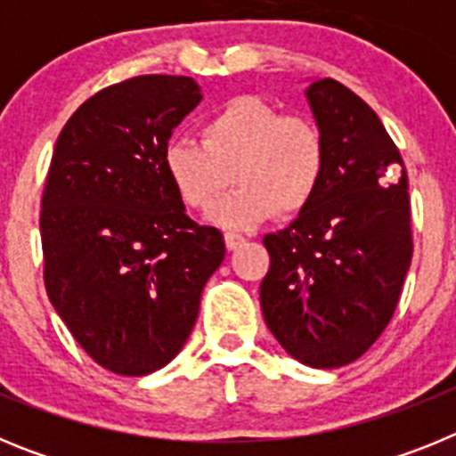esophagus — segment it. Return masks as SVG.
<instances>
[{"label": "esophagus", "mask_w": 456, "mask_h": 456, "mask_svg": "<svg viewBox=\"0 0 456 456\" xmlns=\"http://www.w3.org/2000/svg\"><path fill=\"white\" fill-rule=\"evenodd\" d=\"M224 241H225V248H228V251H235V248H240L247 240H244L241 235H237V232H225Z\"/></svg>", "instance_id": "esophagus-1"}]
</instances>
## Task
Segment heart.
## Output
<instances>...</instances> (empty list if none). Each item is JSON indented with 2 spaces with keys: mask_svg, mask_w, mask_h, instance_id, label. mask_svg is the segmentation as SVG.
I'll list each match as a JSON object with an SVG mask.
<instances>
[{
  "mask_svg": "<svg viewBox=\"0 0 456 456\" xmlns=\"http://www.w3.org/2000/svg\"><path fill=\"white\" fill-rule=\"evenodd\" d=\"M168 184L180 203L205 212L231 180L237 184L209 212L221 228H253L276 212L301 215L326 173L324 134L305 116H283L257 95H240L219 107L200 141L173 139L162 152Z\"/></svg>",
  "mask_w": 456,
  "mask_h": 456,
  "instance_id": "1",
  "label": "heart"
}]
</instances>
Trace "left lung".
I'll list each match as a JSON object with an SVG mask.
<instances>
[{
    "mask_svg": "<svg viewBox=\"0 0 456 456\" xmlns=\"http://www.w3.org/2000/svg\"><path fill=\"white\" fill-rule=\"evenodd\" d=\"M326 143L313 203L265 235L260 305L281 347L317 370L349 365L388 326L413 256L404 162L372 109L336 79L305 88ZM395 170L401 178L388 183Z\"/></svg>",
    "mask_w": 456,
    "mask_h": 456,
    "instance_id": "obj_1",
    "label": "left lung"
}]
</instances>
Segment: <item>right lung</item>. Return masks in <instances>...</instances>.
<instances>
[{
    "instance_id": "right-lung-1",
    "label": "right lung",
    "mask_w": 456,
    "mask_h": 456,
    "mask_svg": "<svg viewBox=\"0 0 456 456\" xmlns=\"http://www.w3.org/2000/svg\"><path fill=\"white\" fill-rule=\"evenodd\" d=\"M200 100L191 77L125 79L56 139L40 203L47 297L84 352L123 377L178 356L224 263V235L189 219L162 167Z\"/></svg>"
}]
</instances>
